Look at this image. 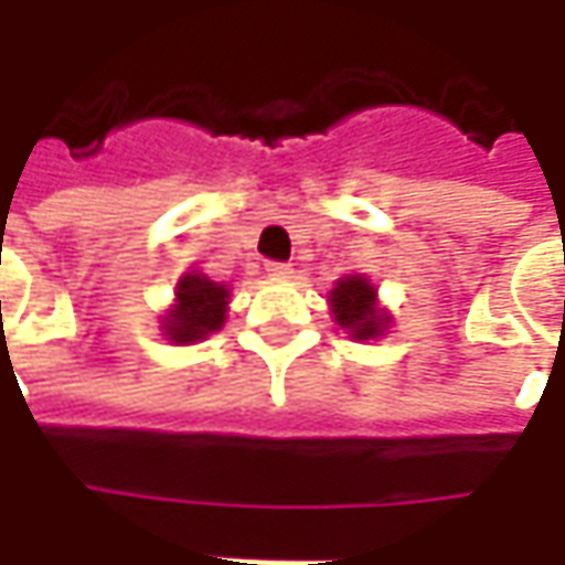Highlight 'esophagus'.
Segmentation results:
<instances>
[{
  "mask_svg": "<svg viewBox=\"0 0 565 565\" xmlns=\"http://www.w3.org/2000/svg\"><path fill=\"white\" fill-rule=\"evenodd\" d=\"M267 273H270L273 279H289V276H292V267H289V264H276V260H273V264H267Z\"/></svg>",
  "mask_w": 565,
  "mask_h": 565,
  "instance_id": "34e87169",
  "label": "esophagus"
}]
</instances>
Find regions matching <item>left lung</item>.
<instances>
[{"label":"left lung","mask_w":565,"mask_h":565,"mask_svg":"<svg viewBox=\"0 0 565 565\" xmlns=\"http://www.w3.org/2000/svg\"><path fill=\"white\" fill-rule=\"evenodd\" d=\"M330 315L339 330H345L355 342H377L390 333L393 315L380 305L377 286L364 273H349L327 295Z\"/></svg>","instance_id":"obj_1"}]
</instances>
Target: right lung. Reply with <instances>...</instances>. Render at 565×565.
<instances>
[{
  "mask_svg": "<svg viewBox=\"0 0 565 565\" xmlns=\"http://www.w3.org/2000/svg\"><path fill=\"white\" fill-rule=\"evenodd\" d=\"M232 289L226 282H213L206 273L191 267L175 282V298L160 315V333L172 345H194L201 339L223 330L228 315Z\"/></svg>",
  "mask_w": 565,
  "mask_h": 565,
  "instance_id": "obj_1",
  "label": "right lung"
}]
</instances>
